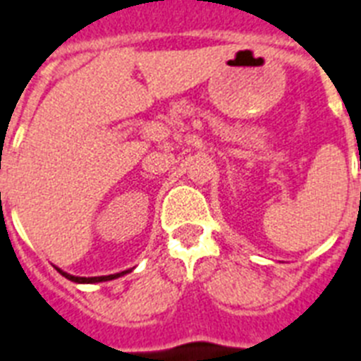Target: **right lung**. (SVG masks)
<instances>
[{
    "mask_svg": "<svg viewBox=\"0 0 361 361\" xmlns=\"http://www.w3.org/2000/svg\"><path fill=\"white\" fill-rule=\"evenodd\" d=\"M56 271L61 273L62 276H66L68 281L71 282H77V284H97V282H106V281H114V279H118V276H123L127 275L130 269L127 271H121V273H116V275H105V276H75V275H70V273H66V271H62L56 267Z\"/></svg>",
    "mask_w": 361,
    "mask_h": 361,
    "instance_id": "1",
    "label": "right lung"
}]
</instances>
